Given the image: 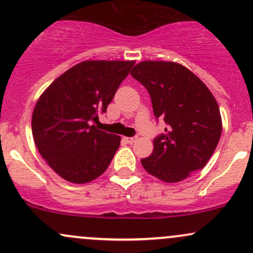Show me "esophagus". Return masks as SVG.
Segmentation results:
<instances>
[{"label":"esophagus","instance_id":"esophagus-1","mask_svg":"<svg viewBox=\"0 0 253 253\" xmlns=\"http://www.w3.org/2000/svg\"><path fill=\"white\" fill-rule=\"evenodd\" d=\"M125 140H126V143L133 144V143H135L136 140H138V136H132V138H128V136H126V138H125Z\"/></svg>","mask_w":253,"mask_h":253}]
</instances>
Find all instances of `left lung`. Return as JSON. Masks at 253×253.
Returning <instances> with one entry per match:
<instances>
[{
  "instance_id": "left-lung-1",
  "label": "left lung",
  "mask_w": 253,
  "mask_h": 253,
  "mask_svg": "<svg viewBox=\"0 0 253 253\" xmlns=\"http://www.w3.org/2000/svg\"><path fill=\"white\" fill-rule=\"evenodd\" d=\"M149 91L155 117L165 134L153 140V152L141 159L156 178L177 183L201 170L216 149L222 130L215 97L189 69L175 62L145 60L130 71Z\"/></svg>"
}]
</instances>
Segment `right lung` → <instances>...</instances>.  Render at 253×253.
Segmentation results:
<instances>
[{
    "mask_svg": "<svg viewBox=\"0 0 253 253\" xmlns=\"http://www.w3.org/2000/svg\"><path fill=\"white\" fill-rule=\"evenodd\" d=\"M134 60H85L54 80L32 114L39 153L65 181L84 184L107 170L121 136L98 129L104 113Z\"/></svg>",
    "mask_w": 253,
    "mask_h": 253,
    "instance_id": "obj_1",
    "label": "right lung"
}]
</instances>
